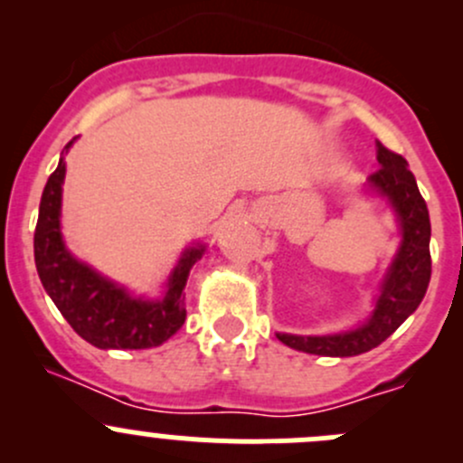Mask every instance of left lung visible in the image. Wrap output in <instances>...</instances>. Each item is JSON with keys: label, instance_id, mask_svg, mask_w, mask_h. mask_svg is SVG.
<instances>
[{"label": "left lung", "instance_id": "obj_1", "mask_svg": "<svg viewBox=\"0 0 463 463\" xmlns=\"http://www.w3.org/2000/svg\"><path fill=\"white\" fill-rule=\"evenodd\" d=\"M378 172L370 175L365 193L387 202L399 222L401 241L394 260L387 266L378 282L374 309L370 318L354 329L340 334L298 335L278 334L287 347L316 356H358L378 347L390 338L421 305L432 273L430 261V214L423 202L408 161L401 154L390 152L385 145L376 143Z\"/></svg>", "mask_w": 463, "mask_h": 463}]
</instances>
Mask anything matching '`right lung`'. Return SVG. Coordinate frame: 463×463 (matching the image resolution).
<instances>
[{"label":"right lung","instance_id":"right-lung-1","mask_svg":"<svg viewBox=\"0 0 463 463\" xmlns=\"http://www.w3.org/2000/svg\"><path fill=\"white\" fill-rule=\"evenodd\" d=\"M76 141V138H73ZM49 176L37 214L35 249L37 275L64 320L80 338L98 349H149L176 334L185 322V296L190 269L202 260L205 244H194L181 253L167 275L165 291L158 298L134 296L129 288L105 278L67 249L62 237V185L67 175L64 154Z\"/></svg>","mask_w":463,"mask_h":463}]
</instances>
